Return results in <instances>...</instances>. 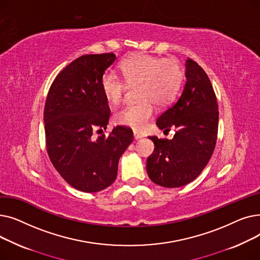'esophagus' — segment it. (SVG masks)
Segmentation results:
<instances>
[{
  "label": "esophagus",
  "instance_id": "esophagus-1",
  "mask_svg": "<svg viewBox=\"0 0 260 260\" xmlns=\"http://www.w3.org/2000/svg\"><path fill=\"white\" fill-rule=\"evenodd\" d=\"M134 138H135V140H139V139H141V138H143V135L141 134V133H139V132H134Z\"/></svg>",
  "mask_w": 260,
  "mask_h": 260
}]
</instances>
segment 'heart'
Instances as JSON below:
<instances>
[{
  "mask_svg": "<svg viewBox=\"0 0 260 260\" xmlns=\"http://www.w3.org/2000/svg\"><path fill=\"white\" fill-rule=\"evenodd\" d=\"M121 72L125 81L113 72L101 78V89L111 104L122 101L128 85H138V103L127 104L116 113V121L135 131H142L155 115L157 106H166L178 93L183 80L180 64L174 59L137 54L123 61Z\"/></svg>",
  "mask_w": 260,
  "mask_h": 260,
  "instance_id": "1",
  "label": "heart"
}]
</instances>
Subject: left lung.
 I'll return each mask as SVG.
<instances>
[{"label": "left lung", "mask_w": 260, "mask_h": 260, "mask_svg": "<svg viewBox=\"0 0 260 260\" xmlns=\"http://www.w3.org/2000/svg\"><path fill=\"white\" fill-rule=\"evenodd\" d=\"M182 93L157 119L160 129H175L173 139L148 137L155 144L147 158L151 180L165 187H180L195 180L210 161L218 132V105L211 81L194 60L185 61Z\"/></svg>", "instance_id": "1"}]
</instances>
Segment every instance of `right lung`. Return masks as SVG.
Instances as JSON below:
<instances>
[{"label": "right lung", "instance_id": "1", "mask_svg": "<svg viewBox=\"0 0 260 260\" xmlns=\"http://www.w3.org/2000/svg\"><path fill=\"white\" fill-rule=\"evenodd\" d=\"M116 60L115 53L84 54L53 80L44 108L46 147L62 178L81 192L97 193L117 178L121 155L133 133L116 126L108 137H94L106 126L111 111L101 78ZM98 131V134H99Z\"/></svg>", "mask_w": 260, "mask_h": 260}]
</instances>
